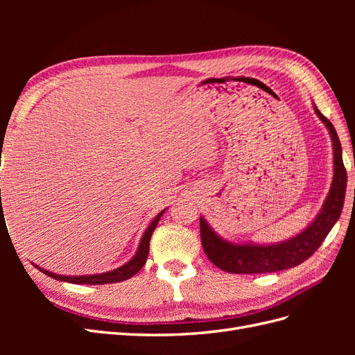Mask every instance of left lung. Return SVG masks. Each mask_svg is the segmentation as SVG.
<instances>
[{
    "label": "left lung",
    "mask_w": 355,
    "mask_h": 355,
    "mask_svg": "<svg viewBox=\"0 0 355 355\" xmlns=\"http://www.w3.org/2000/svg\"><path fill=\"white\" fill-rule=\"evenodd\" d=\"M314 111L327 127L333 144V180L329 196L314 222L295 237L275 244H235L220 239L204 218H200L201 244L211 263L232 274H265L293 268L305 262L327 237L340 216L347 191V170L342 161V146L335 127L318 111Z\"/></svg>",
    "instance_id": "obj_1"
}]
</instances>
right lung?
Returning a JSON list of instances; mask_svg holds the SVG:
<instances>
[{"label":"right lung","instance_id":"obj_1","mask_svg":"<svg viewBox=\"0 0 355 355\" xmlns=\"http://www.w3.org/2000/svg\"><path fill=\"white\" fill-rule=\"evenodd\" d=\"M163 211H159L155 219L151 222V225L146 228L144 237L141 240V244L137 247L136 254L132 257L130 261L127 263H124L123 266L116 268L114 271H108L103 274H93V275H59L55 272H50L46 270H41L40 266H37L41 272H44L46 275L55 278V280H60V282H67V283H72V284H110V283H118V282H124L128 280V278L133 277L135 274H137L139 271L142 270V266L145 265L146 259H148V253H149V240H151V235L157 227V223L159 220V218L163 216Z\"/></svg>","mask_w":355,"mask_h":355}]
</instances>
